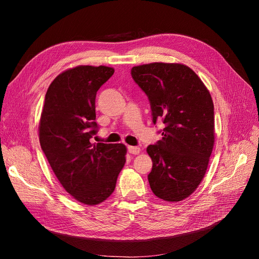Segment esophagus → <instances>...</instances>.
<instances>
[{"label": "esophagus", "instance_id": "esophagus-1", "mask_svg": "<svg viewBox=\"0 0 259 259\" xmlns=\"http://www.w3.org/2000/svg\"><path fill=\"white\" fill-rule=\"evenodd\" d=\"M128 151L132 154H138L140 152V148L136 146H128Z\"/></svg>", "mask_w": 259, "mask_h": 259}]
</instances>
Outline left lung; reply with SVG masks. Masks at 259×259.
Returning <instances> with one entry per match:
<instances>
[{
    "label": "left lung",
    "mask_w": 259,
    "mask_h": 259,
    "mask_svg": "<svg viewBox=\"0 0 259 259\" xmlns=\"http://www.w3.org/2000/svg\"><path fill=\"white\" fill-rule=\"evenodd\" d=\"M131 73L148 96L153 124H165L162 139L147 148L152 160L151 190L164 201H182L202 182L213 151L210 94L193 70L182 64L152 62L133 67Z\"/></svg>",
    "instance_id": "1"
}]
</instances>
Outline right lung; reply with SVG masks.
Returning <instances> with one entry per match:
<instances>
[{"instance_id": "right-lung-1", "label": "right lung", "mask_w": 259, "mask_h": 259, "mask_svg": "<svg viewBox=\"0 0 259 259\" xmlns=\"http://www.w3.org/2000/svg\"><path fill=\"white\" fill-rule=\"evenodd\" d=\"M113 73L106 66H77L57 75L46 92L38 125L41 148L55 175L86 205L110 197L125 164L123 144L90 142L98 131L97 91Z\"/></svg>"}]
</instances>
